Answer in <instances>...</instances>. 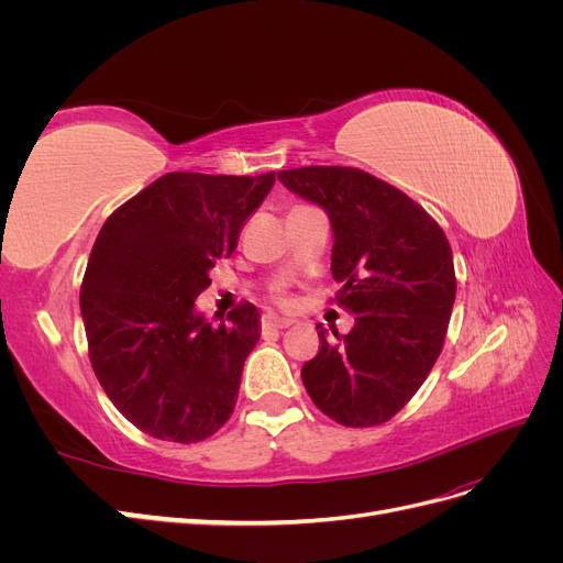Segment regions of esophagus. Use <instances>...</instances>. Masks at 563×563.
Masks as SVG:
<instances>
[{"instance_id": "34e87169", "label": "esophagus", "mask_w": 563, "mask_h": 563, "mask_svg": "<svg viewBox=\"0 0 563 563\" xmlns=\"http://www.w3.org/2000/svg\"><path fill=\"white\" fill-rule=\"evenodd\" d=\"M291 319H282V317H272V314H267V317H263V329L265 331H282V329H288L291 327Z\"/></svg>"}]
</instances>
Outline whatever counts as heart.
Returning a JSON list of instances; mask_svg holds the SVG:
<instances>
[{"instance_id":"1","label":"heart","mask_w":563,"mask_h":563,"mask_svg":"<svg viewBox=\"0 0 563 563\" xmlns=\"http://www.w3.org/2000/svg\"><path fill=\"white\" fill-rule=\"evenodd\" d=\"M277 300H279V305H291V298H288L286 294H279Z\"/></svg>"}]
</instances>
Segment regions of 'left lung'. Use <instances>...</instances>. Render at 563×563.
I'll list each match as a JSON object with an SVG mask.
<instances>
[{
	"label": "left lung",
	"mask_w": 563,
	"mask_h": 563,
	"mask_svg": "<svg viewBox=\"0 0 563 563\" xmlns=\"http://www.w3.org/2000/svg\"><path fill=\"white\" fill-rule=\"evenodd\" d=\"M333 228L335 300L354 314L347 335L319 323V352L300 376L310 399L345 428H373L408 404L444 347L455 300L453 253L420 203L362 168L279 172Z\"/></svg>",
	"instance_id": "left-lung-1"
}]
</instances>
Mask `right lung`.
<instances>
[{
  "label": "right lung",
  "mask_w": 563,
  "mask_h": 563,
  "mask_svg": "<svg viewBox=\"0 0 563 563\" xmlns=\"http://www.w3.org/2000/svg\"><path fill=\"white\" fill-rule=\"evenodd\" d=\"M272 185L275 174H166L96 236L79 294L89 360L117 411L150 437L195 444L234 411L258 308L242 302L211 323L195 300Z\"/></svg>",
  "instance_id": "right-lung-1"
}]
</instances>
